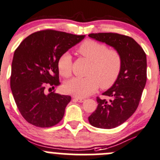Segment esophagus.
Returning a JSON list of instances; mask_svg holds the SVG:
<instances>
[{"label": "esophagus", "mask_w": 160, "mask_h": 160, "mask_svg": "<svg viewBox=\"0 0 160 160\" xmlns=\"http://www.w3.org/2000/svg\"><path fill=\"white\" fill-rule=\"evenodd\" d=\"M73 101H75V102H83V101H84V98H81L74 97V98H73Z\"/></svg>", "instance_id": "obj_1"}]
</instances>
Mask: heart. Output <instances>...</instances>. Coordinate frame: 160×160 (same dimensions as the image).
<instances>
[{"instance_id":"obj_1","label":"heart","mask_w":160,"mask_h":160,"mask_svg":"<svg viewBox=\"0 0 160 160\" xmlns=\"http://www.w3.org/2000/svg\"><path fill=\"white\" fill-rule=\"evenodd\" d=\"M77 52L91 62L86 78H73L64 84V91L76 97L84 98L93 94L100 87L108 89L116 82L121 72L123 59L116 50L108 49L102 43L92 40L83 41ZM57 68L62 77L72 75V57L66 52L57 61Z\"/></svg>"}]
</instances>
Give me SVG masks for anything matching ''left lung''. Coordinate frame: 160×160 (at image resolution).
Listing matches in <instances>:
<instances>
[{"instance_id": "8db88e82", "label": "left lung", "mask_w": 160, "mask_h": 160, "mask_svg": "<svg viewBox=\"0 0 160 160\" xmlns=\"http://www.w3.org/2000/svg\"><path fill=\"white\" fill-rule=\"evenodd\" d=\"M90 37L114 48L121 55L123 66L118 80L102 93L109 100L97 97L98 107L88 117L91 125L112 129L128 120L137 109L147 80L146 55L128 36L116 32L89 34Z\"/></svg>"}]
</instances>
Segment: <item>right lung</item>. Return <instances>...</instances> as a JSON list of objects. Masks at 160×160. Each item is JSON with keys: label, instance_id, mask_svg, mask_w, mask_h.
I'll list each match as a JSON object with an SVG mask.
<instances>
[{"label": "right lung", "instance_id": "obj_1", "mask_svg": "<svg viewBox=\"0 0 160 160\" xmlns=\"http://www.w3.org/2000/svg\"><path fill=\"white\" fill-rule=\"evenodd\" d=\"M84 37L44 29L28 36L15 51L11 89L20 113L28 123L51 128L62 120L71 97L52 91L60 84L57 61Z\"/></svg>", "mask_w": 160, "mask_h": 160}]
</instances>
